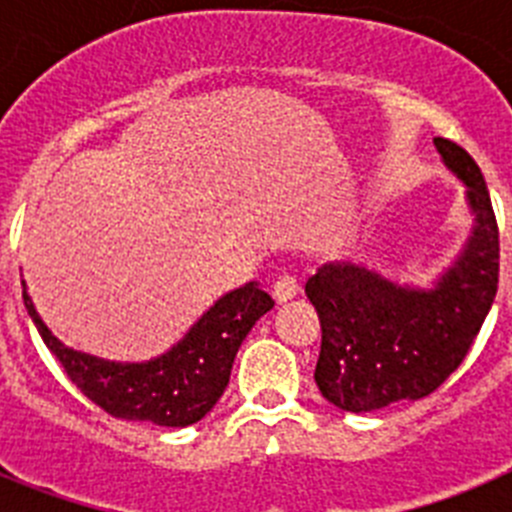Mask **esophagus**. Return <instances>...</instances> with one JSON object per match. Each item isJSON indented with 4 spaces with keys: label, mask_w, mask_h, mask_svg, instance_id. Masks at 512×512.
I'll use <instances>...</instances> for the list:
<instances>
[{
    "label": "esophagus",
    "mask_w": 512,
    "mask_h": 512,
    "mask_svg": "<svg viewBox=\"0 0 512 512\" xmlns=\"http://www.w3.org/2000/svg\"><path fill=\"white\" fill-rule=\"evenodd\" d=\"M271 292H274V300L277 302H287L300 292V282H297V277H292V274H282V277L274 282V289H271Z\"/></svg>",
    "instance_id": "obj_1"
}]
</instances>
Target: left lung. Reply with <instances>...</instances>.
Wrapping results in <instances>:
<instances>
[{"label": "left lung", "instance_id": "left-lung-1", "mask_svg": "<svg viewBox=\"0 0 512 512\" xmlns=\"http://www.w3.org/2000/svg\"><path fill=\"white\" fill-rule=\"evenodd\" d=\"M443 166L459 179L472 233L431 287L392 282L354 261H328L305 284L318 310L315 382L325 400L348 413H372L438 390L485 323L497 292L500 241L485 176L474 158L433 138Z\"/></svg>", "mask_w": 512, "mask_h": 512}]
</instances>
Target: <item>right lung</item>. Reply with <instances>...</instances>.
<instances>
[{
    "label": "right lung",
    "mask_w": 512,
    "mask_h": 512,
    "mask_svg": "<svg viewBox=\"0 0 512 512\" xmlns=\"http://www.w3.org/2000/svg\"><path fill=\"white\" fill-rule=\"evenodd\" d=\"M22 300L63 372L104 413L184 428L205 418L230 382L235 354L274 300L256 282L223 295L169 351L148 361H110L74 351L53 336L22 279Z\"/></svg>",
    "instance_id": "obj_1"
}]
</instances>
